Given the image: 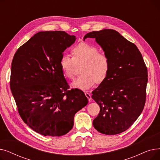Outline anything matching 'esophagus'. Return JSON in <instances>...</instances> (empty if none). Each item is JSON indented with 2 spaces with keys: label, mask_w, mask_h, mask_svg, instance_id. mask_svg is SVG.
<instances>
[{
  "label": "esophagus",
  "mask_w": 160,
  "mask_h": 160,
  "mask_svg": "<svg viewBox=\"0 0 160 160\" xmlns=\"http://www.w3.org/2000/svg\"><path fill=\"white\" fill-rule=\"evenodd\" d=\"M85 95H86V97L88 98V99L89 101L90 102L91 100V94H90V93H89L88 92H86V93H85Z\"/></svg>",
  "instance_id": "1"
}]
</instances>
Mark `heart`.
I'll list each match as a JSON object with an SVG mask.
<instances>
[{
	"label": "heart",
	"mask_w": 160,
	"mask_h": 160,
	"mask_svg": "<svg viewBox=\"0 0 160 160\" xmlns=\"http://www.w3.org/2000/svg\"><path fill=\"white\" fill-rule=\"evenodd\" d=\"M72 57L63 54L60 60V67L64 77L73 79L77 65H81L80 77L72 86L80 89H88L95 83H100L107 78L110 72V60L99 49L92 45L82 42L72 49Z\"/></svg>",
	"instance_id": "obj_1"
}]
</instances>
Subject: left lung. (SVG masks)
Segmentation results:
<instances>
[{
  "label": "left lung",
  "mask_w": 160,
  "mask_h": 160,
  "mask_svg": "<svg viewBox=\"0 0 160 160\" xmlns=\"http://www.w3.org/2000/svg\"><path fill=\"white\" fill-rule=\"evenodd\" d=\"M95 38L110 60L106 80L92 92L100 112L94 128L106 135H115L128 129L143 110L148 73L142 56L135 44L116 30L91 32L83 37Z\"/></svg>",
  "instance_id": "1"
}]
</instances>
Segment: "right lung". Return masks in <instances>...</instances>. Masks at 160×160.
Segmentation results:
<instances>
[{
  "instance_id": "obj_1",
  "label": "right lung",
  "mask_w": 160,
  "mask_h": 160,
  "mask_svg": "<svg viewBox=\"0 0 160 160\" xmlns=\"http://www.w3.org/2000/svg\"><path fill=\"white\" fill-rule=\"evenodd\" d=\"M64 31L39 32L15 52L10 89L22 121L45 136H61L73 127L76 113L88 100L78 89L69 90L60 67L64 50L76 40Z\"/></svg>"
}]
</instances>
